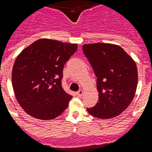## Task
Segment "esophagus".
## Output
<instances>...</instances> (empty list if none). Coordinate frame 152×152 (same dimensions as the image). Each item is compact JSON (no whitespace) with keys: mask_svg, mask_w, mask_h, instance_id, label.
Masks as SVG:
<instances>
[{"mask_svg":"<svg viewBox=\"0 0 152 152\" xmlns=\"http://www.w3.org/2000/svg\"><path fill=\"white\" fill-rule=\"evenodd\" d=\"M76 95L78 97H81L83 96V90H79L77 92H76Z\"/></svg>","mask_w":152,"mask_h":152,"instance_id":"34e87169","label":"esophagus"}]
</instances>
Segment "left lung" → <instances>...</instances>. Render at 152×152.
Listing matches in <instances>:
<instances>
[{
  "instance_id": "1",
  "label": "left lung",
  "mask_w": 152,
  "mask_h": 152,
  "mask_svg": "<svg viewBox=\"0 0 152 152\" xmlns=\"http://www.w3.org/2000/svg\"><path fill=\"white\" fill-rule=\"evenodd\" d=\"M83 52L97 77L99 92L97 104L87 110L99 119L115 117L135 96L138 83L135 61L121 47L112 44L84 45Z\"/></svg>"
}]
</instances>
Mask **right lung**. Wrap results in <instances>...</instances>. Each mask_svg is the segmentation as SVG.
Segmentation results:
<instances>
[{
	"label": "right lung",
	"instance_id": "1",
	"mask_svg": "<svg viewBox=\"0 0 152 152\" xmlns=\"http://www.w3.org/2000/svg\"><path fill=\"white\" fill-rule=\"evenodd\" d=\"M76 50V44L40 39L20 53L12 82L26 113L39 120H53L68 107L72 96L62 88L63 68Z\"/></svg>",
	"mask_w": 152,
	"mask_h": 152
}]
</instances>
